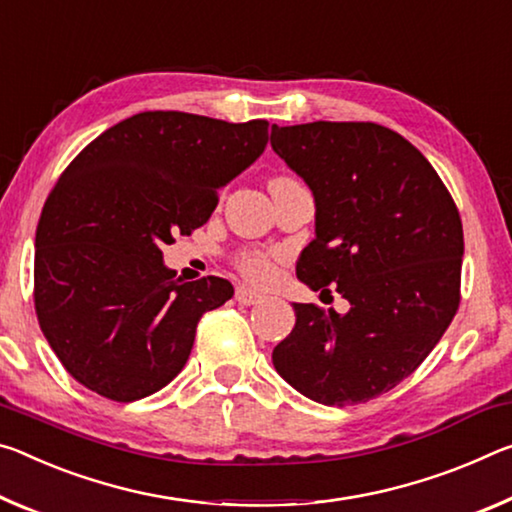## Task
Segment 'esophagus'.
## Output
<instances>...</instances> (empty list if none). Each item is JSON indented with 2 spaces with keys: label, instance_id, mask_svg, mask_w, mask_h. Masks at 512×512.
Wrapping results in <instances>:
<instances>
[{
  "label": "esophagus",
  "instance_id": "1",
  "mask_svg": "<svg viewBox=\"0 0 512 512\" xmlns=\"http://www.w3.org/2000/svg\"><path fill=\"white\" fill-rule=\"evenodd\" d=\"M237 300L241 305H257V303H262L264 300V296L262 294H257V291H253L250 287H237Z\"/></svg>",
  "mask_w": 512,
  "mask_h": 512
}]
</instances>
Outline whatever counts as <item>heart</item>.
Here are the masks:
<instances>
[{
	"instance_id": "1",
	"label": "heart",
	"mask_w": 512,
	"mask_h": 512,
	"mask_svg": "<svg viewBox=\"0 0 512 512\" xmlns=\"http://www.w3.org/2000/svg\"><path fill=\"white\" fill-rule=\"evenodd\" d=\"M237 266L243 273V278L255 282V285H264V282H269L275 273L273 257L266 253H257V250H250V253L239 255Z\"/></svg>"
}]
</instances>
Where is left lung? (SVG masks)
Segmentation results:
<instances>
[{"instance_id": "8db88e82", "label": "left lung", "mask_w": 512, "mask_h": 512, "mask_svg": "<svg viewBox=\"0 0 512 512\" xmlns=\"http://www.w3.org/2000/svg\"><path fill=\"white\" fill-rule=\"evenodd\" d=\"M271 148L310 186L314 241L296 275L348 300L337 314L294 303L273 367L316 403H364L408 378L460 303L465 241L456 202L428 159L376 123L271 127Z\"/></svg>"}]
</instances>
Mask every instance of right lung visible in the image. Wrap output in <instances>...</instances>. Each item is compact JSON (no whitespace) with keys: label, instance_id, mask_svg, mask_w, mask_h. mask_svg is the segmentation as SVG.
<instances>
[{"label":"right lung","instance_id":"1","mask_svg":"<svg viewBox=\"0 0 512 512\" xmlns=\"http://www.w3.org/2000/svg\"><path fill=\"white\" fill-rule=\"evenodd\" d=\"M269 143V123L143 111L109 127L63 170L36 230L40 330L72 378L129 403L184 369L200 316L227 280L182 282L161 246L205 225Z\"/></svg>","mask_w":512,"mask_h":512}]
</instances>
